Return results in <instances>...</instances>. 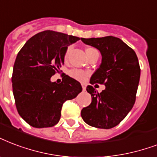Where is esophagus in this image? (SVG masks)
Returning <instances> with one entry per match:
<instances>
[{"instance_id":"esophagus-1","label":"esophagus","mask_w":157,"mask_h":157,"mask_svg":"<svg viewBox=\"0 0 157 157\" xmlns=\"http://www.w3.org/2000/svg\"><path fill=\"white\" fill-rule=\"evenodd\" d=\"M81 86H82V89H83V90H86V84L82 83L81 84Z\"/></svg>"}]
</instances>
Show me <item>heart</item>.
I'll list each match as a JSON object with an SVG mask.
<instances>
[{
    "mask_svg": "<svg viewBox=\"0 0 157 157\" xmlns=\"http://www.w3.org/2000/svg\"><path fill=\"white\" fill-rule=\"evenodd\" d=\"M71 49H72V47L71 46H69L67 48V50H66L65 52V55H64V58H65V60H67ZM94 51H97V50L94 49L93 48H88L86 49V55H88L91 52H94ZM68 73H69V76H70L71 77L76 79V80H78V81H84V80H86V78L87 77V73L86 71H84L82 70H80V69H76V68L69 71Z\"/></svg>",
    "mask_w": 157,
    "mask_h": 157,
    "instance_id": "b5f03b06",
    "label": "heart"
}]
</instances>
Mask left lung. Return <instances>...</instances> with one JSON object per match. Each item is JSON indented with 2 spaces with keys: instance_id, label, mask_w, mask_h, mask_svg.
<instances>
[{
  "instance_id": "obj_1",
  "label": "left lung",
  "mask_w": 157,
  "mask_h": 157,
  "mask_svg": "<svg viewBox=\"0 0 157 157\" xmlns=\"http://www.w3.org/2000/svg\"><path fill=\"white\" fill-rule=\"evenodd\" d=\"M81 39L100 50L102 55V63L92 75L90 84L105 86L101 93L92 86L86 87L92 100L89 106L82 109L81 117L90 126L112 128L133 107L141 73L138 59L133 49L118 38Z\"/></svg>"
}]
</instances>
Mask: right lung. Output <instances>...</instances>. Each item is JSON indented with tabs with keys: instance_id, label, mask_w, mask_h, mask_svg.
<instances>
[{
	"instance_id": "1",
	"label": "right lung",
	"mask_w": 157,
	"mask_h": 157,
	"mask_svg": "<svg viewBox=\"0 0 157 157\" xmlns=\"http://www.w3.org/2000/svg\"><path fill=\"white\" fill-rule=\"evenodd\" d=\"M79 39L45 30L30 38L18 52L11 78L13 94L18 113L30 126H54L60 120L63 103L82 90L79 81L64 73L61 83L50 81L64 64L67 46Z\"/></svg>"
}]
</instances>
